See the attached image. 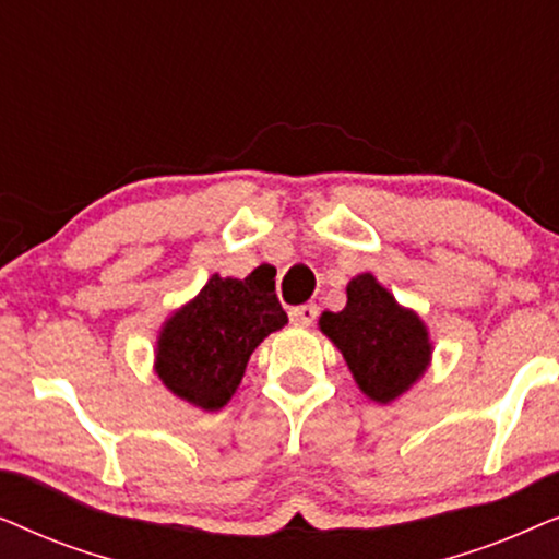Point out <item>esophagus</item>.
I'll use <instances>...</instances> for the list:
<instances>
[{
    "label": "esophagus",
    "mask_w": 559,
    "mask_h": 559,
    "mask_svg": "<svg viewBox=\"0 0 559 559\" xmlns=\"http://www.w3.org/2000/svg\"><path fill=\"white\" fill-rule=\"evenodd\" d=\"M316 318H318L316 305H300V308L289 310V320H293V325L297 328H310L316 323Z\"/></svg>",
    "instance_id": "esophagus-1"
}]
</instances>
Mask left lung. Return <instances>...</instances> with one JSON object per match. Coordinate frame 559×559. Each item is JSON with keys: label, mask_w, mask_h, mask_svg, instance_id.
I'll use <instances>...</instances> for the list:
<instances>
[{"label": "left lung", "mask_w": 559, "mask_h": 559, "mask_svg": "<svg viewBox=\"0 0 559 559\" xmlns=\"http://www.w3.org/2000/svg\"><path fill=\"white\" fill-rule=\"evenodd\" d=\"M346 297L341 312L320 316V333L341 350L356 386L371 402L392 404L430 369V331L371 272L356 274L346 285Z\"/></svg>", "instance_id": "obj_1"}]
</instances>
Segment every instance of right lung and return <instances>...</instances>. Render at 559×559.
<instances>
[{
    "mask_svg": "<svg viewBox=\"0 0 559 559\" xmlns=\"http://www.w3.org/2000/svg\"><path fill=\"white\" fill-rule=\"evenodd\" d=\"M287 323V312L262 277H213L193 300L165 318L155 373L195 409H224L239 389L254 348Z\"/></svg>",
    "mask_w": 559,
    "mask_h": 559,
    "instance_id": "add662e5",
    "label": "right lung"
}]
</instances>
